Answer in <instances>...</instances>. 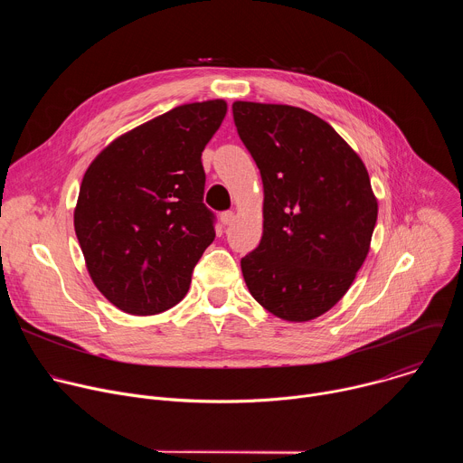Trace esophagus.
<instances>
[{
    "mask_svg": "<svg viewBox=\"0 0 463 463\" xmlns=\"http://www.w3.org/2000/svg\"><path fill=\"white\" fill-rule=\"evenodd\" d=\"M220 220H222L223 225H231L234 222V213L232 211H225V213H222Z\"/></svg>",
    "mask_w": 463,
    "mask_h": 463,
    "instance_id": "esophagus-1",
    "label": "esophagus"
}]
</instances>
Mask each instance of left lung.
<instances>
[{
  "mask_svg": "<svg viewBox=\"0 0 463 463\" xmlns=\"http://www.w3.org/2000/svg\"><path fill=\"white\" fill-rule=\"evenodd\" d=\"M232 115L263 183V234L241 258L245 284L273 315L311 320L345 297L368 254L377 200L366 166L302 108L238 100Z\"/></svg>",
  "mask_w": 463,
  "mask_h": 463,
  "instance_id": "left-lung-1",
  "label": "left lung"
}]
</instances>
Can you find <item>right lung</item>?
Wrapping results in <instances>:
<instances>
[{"mask_svg":"<svg viewBox=\"0 0 463 463\" xmlns=\"http://www.w3.org/2000/svg\"><path fill=\"white\" fill-rule=\"evenodd\" d=\"M225 113L223 100L177 106L120 136L86 170L75 232L91 280L118 309L156 315L186 295L216 236L202 152Z\"/></svg>","mask_w":463,"mask_h":463,"instance_id":"obj_1","label":"right lung"}]
</instances>
